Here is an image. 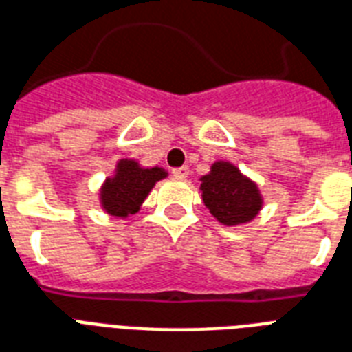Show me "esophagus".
Segmentation results:
<instances>
[{
    "label": "esophagus",
    "mask_w": 352,
    "mask_h": 352,
    "mask_svg": "<svg viewBox=\"0 0 352 352\" xmlns=\"http://www.w3.org/2000/svg\"><path fill=\"white\" fill-rule=\"evenodd\" d=\"M188 173H190V170H188L186 166H182V168H175V170L171 171V175L175 177V179H186L188 177Z\"/></svg>",
    "instance_id": "obj_1"
}]
</instances>
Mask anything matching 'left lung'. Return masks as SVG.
<instances>
[{"label":"left lung","instance_id":"left-lung-1","mask_svg":"<svg viewBox=\"0 0 352 352\" xmlns=\"http://www.w3.org/2000/svg\"><path fill=\"white\" fill-rule=\"evenodd\" d=\"M199 181L203 203L221 225L249 223L264 206L258 184L229 160H216Z\"/></svg>","mask_w":352,"mask_h":352}]
</instances>
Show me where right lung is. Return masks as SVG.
Instances as JSON below:
<instances>
[{"instance_id":"obj_1","label":"right lung","mask_w":352,"mask_h":352,"mask_svg":"<svg viewBox=\"0 0 352 352\" xmlns=\"http://www.w3.org/2000/svg\"><path fill=\"white\" fill-rule=\"evenodd\" d=\"M168 177L162 166L146 168L134 158H120L114 173L99 188V205L109 216L125 219L140 210L155 184Z\"/></svg>"}]
</instances>
